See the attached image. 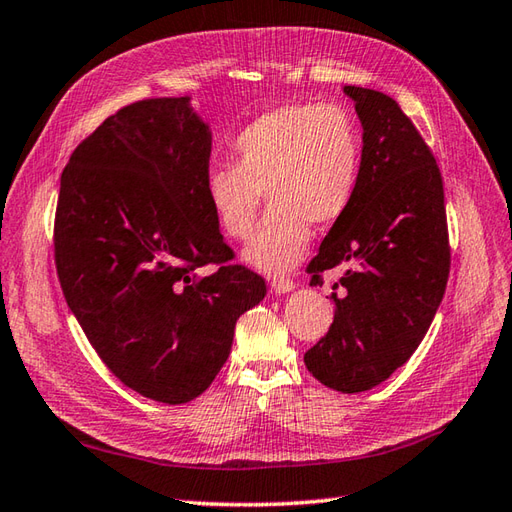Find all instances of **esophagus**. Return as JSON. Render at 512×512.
<instances>
[{
	"label": "esophagus",
	"mask_w": 512,
	"mask_h": 512,
	"mask_svg": "<svg viewBox=\"0 0 512 512\" xmlns=\"http://www.w3.org/2000/svg\"><path fill=\"white\" fill-rule=\"evenodd\" d=\"M294 287H296L294 280L285 276H278L271 280V291H274V294H287V291H291Z\"/></svg>",
	"instance_id": "34e87169"
}]
</instances>
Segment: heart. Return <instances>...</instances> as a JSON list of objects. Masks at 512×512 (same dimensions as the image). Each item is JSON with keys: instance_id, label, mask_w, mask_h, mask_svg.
I'll list each match as a JSON object with an SVG mask.
<instances>
[{"instance_id": "b5f03b06", "label": "heart", "mask_w": 512, "mask_h": 512, "mask_svg": "<svg viewBox=\"0 0 512 512\" xmlns=\"http://www.w3.org/2000/svg\"><path fill=\"white\" fill-rule=\"evenodd\" d=\"M229 154L234 165L207 174V201L223 232L247 241L263 193L269 212L245 258L280 274L307 252L309 225L325 229L347 214L360 181L362 137L338 103H285L249 121Z\"/></svg>"}]
</instances>
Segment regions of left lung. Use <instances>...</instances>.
<instances>
[{
  "label": "left lung",
  "instance_id": "1",
  "mask_svg": "<svg viewBox=\"0 0 512 512\" xmlns=\"http://www.w3.org/2000/svg\"><path fill=\"white\" fill-rule=\"evenodd\" d=\"M362 121V168L353 203L311 258V285L347 265L331 294L333 322L305 353L309 373L342 393L369 391L402 367L444 298L448 245L444 185L435 156L389 95L344 86Z\"/></svg>",
  "mask_w": 512,
  "mask_h": 512
}]
</instances>
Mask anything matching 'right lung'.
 I'll return each mask as SVG.
<instances>
[{"mask_svg": "<svg viewBox=\"0 0 512 512\" xmlns=\"http://www.w3.org/2000/svg\"><path fill=\"white\" fill-rule=\"evenodd\" d=\"M210 152L187 97H156L114 112L61 172L52 245L68 307L112 375L165 404L210 387L236 320L267 294L218 229Z\"/></svg>", "mask_w": 512, "mask_h": 512, "instance_id": "add662e5", "label": "right lung"}]
</instances>
